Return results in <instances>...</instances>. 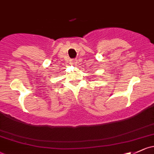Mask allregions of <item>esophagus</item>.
Wrapping results in <instances>:
<instances>
[{
	"instance_id": "34e87169",
	"label": "esophagus",
	"mask_w": 154,
	"mask_h": 154,
	"mask_svg": "<svg viewBox=\"0 0 154 154\" xmlns=\"http://www.w3.org/2000/svg\"><path fill=\"white\" fill-rule=\"evenodd\" d=\"M70 64H71V65H76L77 64V59H71V60L70 61Z\"/></svg>"
}]
</instances>
